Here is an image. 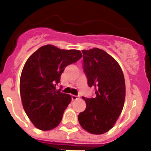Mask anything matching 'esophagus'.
<instances>
[{"instance_id": "34e87169", "label": "esophagus", "mask_w": 151, "mask_h": 151, "mask_svg": "<svg viewBox=\"0 0 151 151\" xmlns=\"http://www.w3.org/2000/svg\"><path fill=\"white\" fill-rule=\"evenodd\" d=\"M77 99H78V96H75V95L71 96V100H72V101H75V100H77Z\"/></svg>"}]
</instances>
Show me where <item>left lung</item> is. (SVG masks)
Wrapping results in <instances>:
<instances>
[{
  "label": "left lung",
  "mask_w": 151,
  "mask_h": 151,
  "mask_svg": "<svg viewBox=\"0 0 151 151\" xmlns=\"http://www.w3.org/2000/svg\"><path fill=\"white\" fill-rule=\"evenodd\" d=\"M83 68L95 98L83 97L85 111L78 115L80 126L93 134H101L113 127L124 105L126 87L118 62L103 50H83Z\"/></svg>",
  "instance_id": "1"
}]
</instances>
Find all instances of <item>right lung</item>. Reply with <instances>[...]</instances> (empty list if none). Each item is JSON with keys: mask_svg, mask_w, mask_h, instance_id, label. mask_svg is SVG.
Here are the masks:
<instances>
[{"mask_svg": "<svg viewBox=\"0 0 151 151\" xmlns=\"http://www.w3.org/2000/svg\"><path fill=\"white\" fill-rule=\"evenodd\" d=\"M82 57L80 50L45 45L27 60L19 90L25 113L37 129L49 131L59 125L71 102V96L56 90L65 68Z\"/></svg>", "mask_w": 151, "mask_h": 151, "instance_id": "1", "label": "right lung"}]
</instances>
